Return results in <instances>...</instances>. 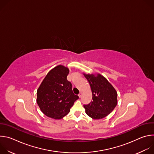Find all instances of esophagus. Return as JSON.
<instances>
[{
  "label": "esophagus",
  "mask_w": 154,
  "mask_h": 154,
  "mask_svg": "<svg viewBox=\"0 0 154 154\" xmlns=\"http://www.w3.org/2000/svg\"><path fill=\"white\" fill-rule=\"evenodd\" d=\"M82 92H80V93L79 94V97H80L82 96Z\"/></svg>",
  "instance_id": "1"
}]
</instances>
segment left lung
I'll return each instance as SVG.
<instances>
[{
	"label": "left lung",
	"mask_w": 154,
	"mask_h": 154,
	"mask_svg": "<svg viewBox=\"0 0 154 154\" xmlns=\"http://www.w3.org/2000/svg\"><path fill=\"white\" fill-rule=\"evenodd\" d=\"M84 76L90 83L93 94V100L89 104L83 105L85 112L94 119H102L116 107L117 92L109 82L99 74H84Z\"/></svg>",
	"instance_id": "obj_1"
}]
</instances>
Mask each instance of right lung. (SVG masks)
Segmentation results:
<instances>
[{
	"label": "right lung",
	"mask_w": 154,
	"mask_h": 154,
	"mask_svg": "<svg viewBox=\"0 0 154 154\" xmlns=\"http://www.w3.org/2000/svg\"><path fill=\"white\" fill-rule=\"evenodd\" d=\"M69 70L58 65L51 70L37 90L36 102L41 111L48 117L60 119L67 115L79 99L67 80Z\"/></svg>",
	"instance_id": "right-lung-1"
}]
</instances>
